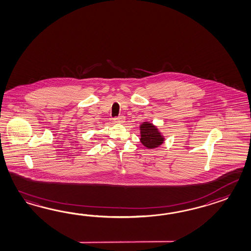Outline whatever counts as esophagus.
I'll list each match as a JSON object with an SVG mask.
<instances>
[{"instance_id": "34e87169", "label": "esophagus", "mask_w": 251, "mask_h": 251, "mask_svg": "<svg viewBox=\"0 0 251 251\" xmlns=\"http://www.w3.org/2000/svg\"><path fill=\"white\" fill-rule=\"evenodd\" d=\"M125 117L124 116H120V117H116V118H114V122L117 123V124H123V123L125 122Z\"/></svg>"}]
</instances>
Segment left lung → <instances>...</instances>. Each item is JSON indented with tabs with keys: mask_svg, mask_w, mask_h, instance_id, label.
<instances>
[{
	"mask_svg": "<svg viewBox=\"0 0 251 251\" xmlns=\"http://www.w3.org/2000/svg\"><path fill=\"white\" fill-rule=\"evenodd\" d=\"M140 129V142L148 149H153L162 146L165 138L156 126L149 121L142 123Z\"/></svg>",
	"mask_w": 251,
	"mask_h": 251,
	"instance_id": "8db88e82",
	"label": "left lung"
}]
</instances>
